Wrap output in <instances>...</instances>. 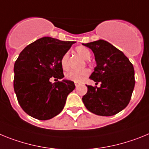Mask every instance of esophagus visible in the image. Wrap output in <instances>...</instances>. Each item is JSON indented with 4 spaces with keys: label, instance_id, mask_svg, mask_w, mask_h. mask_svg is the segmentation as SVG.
<instances>
[{
    "label": "esophagus",
    "instance_id": "34e87169",
    "mask_svg": "<svg viewBox=\"0 0 149 149\" xmlns=\"http://www.w3.org/2000/svg\"><path fill=\"white\" fill-rule=\"evenodd\" d=\"M75 85H76V88H78L79 86V85H80V84L79 83H77V82H75Z\"/></svg>",
    "mask_w": 149,
    "mask_h": 149
}]
</instances>
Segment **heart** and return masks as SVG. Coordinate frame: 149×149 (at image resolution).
Returning a JSON list of instances; mask_svg holds the SVG:
<instances>
[{"mask_svg":"<svg viewBox=\"0 0 149 149\" xmlns=\"http://www.w3.org/2000/svg\"><path fill=\"white\" fill-rule=\"evenodd\" d=\"M76 52L85 60H88V59H89L91 57V52L85 46H77L76 48ZM61 67L64 70H67L69 69L70 65L69 55H68V53H65L61 57ZM89 75H90V70L88 69H85L81 71H70V72L66 74V78L74 82L82 83L88 77Z\"/></svg>","mask_w":149,"mask_h":149,"instance_id":"b5f03b06","label":"heart"}]
</instances>
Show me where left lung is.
<instances>
[{
	"instance_id": "8db88e82",
	"label": "left lung",
	"mask_w": 149,
	"mask_h": 149,
	"mask_svg": "<svg viewBox=\"0 0 149 149\" xmlns=\"http://www.w3.org/2000/svg\"><path fill=\"white\" fill-rule=\"evenodd\" d=\"M82 45L92 50L96 61L89 78L101 83L100 88L86 85L83 103L95 115L114 116L130 100L135 85L134 66L122 52L107 41L99 40Z\"/></svg>"
}]
</instances>
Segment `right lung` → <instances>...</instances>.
<instances>
[{"mask_svg": "<svg viewBox=\"0 0 149 149\" xmlns=\"http://www.w3.org/2000/svg\"><path fill=\"white\" fill-rule=\"evenodd\" d=\"M75 42L42 37L19 54L14 64V91L19 105L30 116L48 120L64 109L74 82L63 79L52 83L49 79L64 78L61 59Z\"/></svg>", "mask_w": 149, "mask_h": 149, "instance_id": "right-lung-1", "label": "right lung"}]
</instances>
